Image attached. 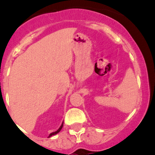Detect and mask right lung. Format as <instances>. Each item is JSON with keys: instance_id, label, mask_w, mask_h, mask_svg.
<instances>
[{"instance_id": "obj_1", "label": "right lung", "mask_w": 155, "mask_h": 155, "mask_svg": "<svg viewBox=\"0 0 155 155\" xmlns=\"http://www.w3.org/2000/svg\"><path fill=\"white\" fill-rule=\"evenodd\" d=\"M63 123H62V125H61V126L60 127V128H59V129L57 130V131H54V132H52L51 134H50V135H49V137H51L52 135H54V134H57V133H59L60 131V130L62 129V128H63Z\"/></svg>"}]
</instances>
